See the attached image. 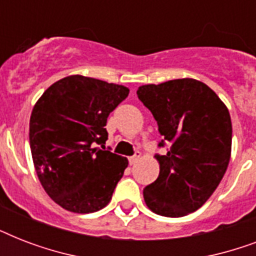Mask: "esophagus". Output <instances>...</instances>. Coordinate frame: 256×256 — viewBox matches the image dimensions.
Here are the masks:
<instances>
[{"instance_id":"esophagus-1","label":"esophagus","mask_w":256,"mask_h":256,"mask_svg":"<svg viewBox=\"0 0 256 256\" xmlns=\"http://www.w3.org/2000/svg\"><path fill=\"white\" fill-rule=\"evenodd\" d=\"M140 152H136V154H134V156L128 158V164H130L132 166V164H136V162H138V160H140Z\"/></svg>"}]
</instances>
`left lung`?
Here are the masks:
<instances>
[{
    "instance_id": "8db88e82",
    "label": "left lung",
    "mask_w": 256,
    "mask_h": 256,
    "mask_svg": "<svg viewBox=\"0 0 256 256\" xmlns=\"http://www.w3.org/2000/svg\"><path fill=\"white\" fill-rule=\"evenodd\" d=\"M136 94L164 136L158 146H170L156 156L160 175L144 188V202L162 216H184L206 203L226 172L232 138L228 108L192 78L140 86Z\"/></svg>"
}]
</instances>
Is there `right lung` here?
Here are the masks:
<instances>
[{
    "label": "right lung",
    "instance_id": "obj_1",
    "mask_svg": "<svg viewBox=\"0 0 256 256\" xmlns=\"http://www.w3.org/2000/svg\"><path fill=\"white\" fill-rule=\"evenodd\" d=\"M128 96L126 86L69 76L34 104L29 126L34 168L46 194L62 208L88 214L110 202L128 160L104 148V126Z\"/></svg>",
    "mask_w": 256,
    "mask_h": 256
}]
</instances>
